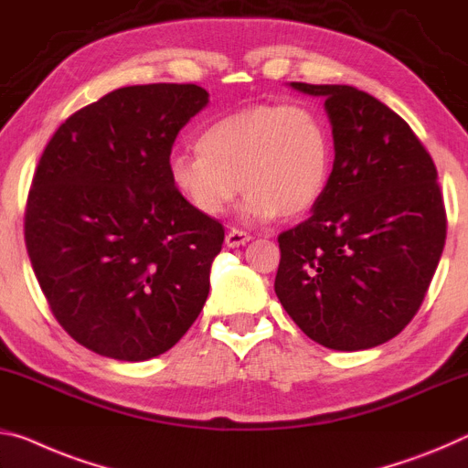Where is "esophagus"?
Masks as SVG:
<instances>
[{"label":"esophagus","instance_id":"34e87169","mask_svg":"<svg viewBox=\"0 0 468 468\" xmlns=\"http://www.w3.org/2000/svg\"><path fill=\"white\" fill-rule=\"evenodd\" d=\"M250 239H251L250 233L241 231V229H231V231H229L225 237V243L229 248H239V246H246Z\"/></svg>","mask_w":468,"mask_h":468}]
</instances>
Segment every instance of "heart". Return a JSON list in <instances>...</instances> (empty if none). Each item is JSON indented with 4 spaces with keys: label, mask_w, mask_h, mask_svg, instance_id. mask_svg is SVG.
Instances as JSON below:
<instances>
[{
    "label": "heart",
    "mask_w": 468,
    "mask_h": 468,
    "mask_svg": "<svg viewBox=\"0 0 468 468\" xmlns=\"http://www.w3.org/2000/svg\"><path fill=\"white\" fill-rule=\"evenodd\" d=\"M333 168L329 124L308 103H256L212 121L197 152H176L168 179L202 217H220L239 191L254 220L302 217L321 202Z\"/></svg>",
    "instance_id": "b5f03b06"
}]
</instances>
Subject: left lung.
I'll return each instance as SVG.
<instances>
[{"label":"left lung","mask_w":468,"mask_h":468,"mask_svg":"<svg viewBox=\"0 0 468 468\" xmlns=\"http://www.w3.org/2000/svg\"><path fill=\"white\" fill-rule=\"evenodd\" d=\"M324 98L335 160L308 220L279 235L274 293L316 344L356 352L396 337L420 308L446 243L431 155L404 118L350 85Z\"/></svg>","instance_id":"8db88e82"}]
</instances>
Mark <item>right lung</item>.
<instances>
[{
  "mask_svg": "<svg viewBox=\"0 0 468 468\" xmlns=\"http://www.w3.org/2000/svg\"><path fill=\"white\" fill-rule=\"evenodd\" d=\"M206 103L197 85L116 89L66 118L37 165L27 251L56 321L87 350L150 360L202 313L225 229L176 194L168 160Z\"/></svg>",
  "mask_w": 468,
  "mask_h": 468,
  "instance_id": "1",
  "label": "right lung"
}]
</instances>
